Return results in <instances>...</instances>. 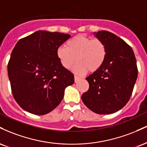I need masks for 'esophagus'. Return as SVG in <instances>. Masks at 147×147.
Returning a JSON list of instances; mask_svg holds the SVG:
<instances>
[{"instance_id":"obj_1","label":"esophagus","mask_w":147,"mask_h":147,"mask_svg":"<svg viewBox=\"0 0 147 147\" xmlns=\"http://www.w3.org/2000/svg\"><path fill=\"white\" fill-rule=\"evenodd\" d=\"M81 79L80 77H79V76H77V75H75V82H78L79 79Z\"/></svg>"}]
</instances>
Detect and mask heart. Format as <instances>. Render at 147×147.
Here are the masks:
<instances>
[{"label": "heart", "mask_w": 147, "mask_h": 147, "mask_svg": "<svg viewBox=\"0 0 147 147\" xmlns=\"http://www.w3.org/2000/svg\"><path fill=\"white\" fill-rule=\"evenodd\" d=\"M107 55L106 45L99 38H92L85 35H78L68 40L65 46L57 49V57L65 69L72 68L75 73L83 75L88 70L95 72L104 64Z\"/></svg>", "instance_id": "obj_1"}]
</instances>
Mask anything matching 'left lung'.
Listing matches in <instances>:
<instances>
[{
    "label": "left lung",
    "instance_id": "1",
    "mask_svg": "<svg viewBox=\"0 0 147 147\" xmlns=\"http://www.w3.org/2000/svg\"><path fill=\"white\" fill-rule=\"evenodd\" d=\"M106 45L107 55L99 70L86 79L89 89L82 96L84 104L97 114H111L129 102L138 77L136 57L131 46L110 32L94 33Z\"/></svg>",
    "mask_w": 147,
    "mask_h": 147
}]
</instances>
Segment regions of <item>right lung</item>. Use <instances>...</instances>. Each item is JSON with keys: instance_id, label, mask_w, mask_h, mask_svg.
<instances>
[{"instance_id": "right-lung-1", "label": "right lung", "mask_w": 147, "mask_h": 147, "mask_svg": "<svg viewBox=\"0 0 147 147\" xmlns=\"http://www.w3.org/2000/svg\"><path fill=\"white\" fill-rule=\"evenodd\" d=\"M70 34L35 32L17 42L7 65L14 98L23 109L38 115L47 114L63 99L65 88L75 82L57 57V49Z\"/></svg>"}]
</instances>
